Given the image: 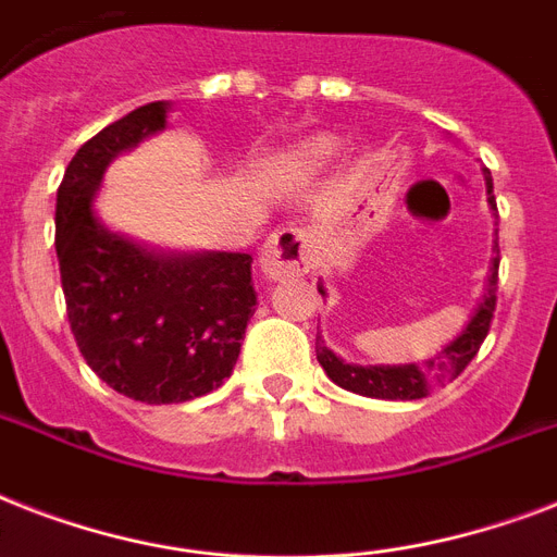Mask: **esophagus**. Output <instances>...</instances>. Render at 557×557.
Returning <instances> with one entry per match:
<instances>
[{
	"instance_id": "obj_1",
	"label": "esophagus",
	"mask_w": 557,
	"mask_h": 557,
	"mask_svg": "<svg viewBox=\"0 0 557 557\" xmlns=\"http://www.w3.org/2000/svg\"><path fill=\"white\" fill-rule=\"evenodd\" d=\"M318 231L314 227H283L265 239L260 251V271L265 280L304 277L314 269L318 257Z\"/></svg>"
}]
</instances>
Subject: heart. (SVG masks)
Masks as SVG:
<instances>
[{
    "label": "heart",
    "instance_id": "obj_1",
    "mask_svg": "<svg viewBox=\"0 0 557 557\" xmlns=\"http://www.w3.org/2000/svg\"><path fill=\"white\" fill-rule=\"evenodd\" d=\"M341 152V141L335 135H326V133H318V135H309L304 141L297 144L295 150H292V168L295 170H318L323 168L326 161H332L335 156Z\"/></svg>",
    "mask_w": 557,
    "mask_h": 557
}]
</instances>
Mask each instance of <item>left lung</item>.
I'll list each match as a JSON object with an SVG mask.
<instances>
[{"label":"left lung","mask_w":557,"mask_h":557,"mask_svg":"<svg viewBox=\"0 0 557 557\" xmlns=\"http://www.w3.org/2000/svg\"><path fill=\"white\" fill-rule=\"evenodd\" d=\"M485 178V196H488V208L494 210L497 216V201H494V185L492 173L483 170ZM494 257L492 265H488V280H485V292L476 304L471 321L466 323V330L459 332L457 338L450 341L448 347H442V352L424 364H347L344 358L335 356L323 338L318 335L314 341V352H318V361L326 370L338 387L349 389V393H358V396L370 398H389V401H413V398H422L431 393V387L436 384H445V381L457 379L459 372L466 370L468 361L480 352V344L488 335V326H492L494 306H497V269H500V248L494 243ZM321 295H326L323 283L318 286Z\"/></svg>","instance_id":"left-lung-1"}]
</instances>
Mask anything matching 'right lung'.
<instances>
[{
  "label": "right lung",
  "mask_w": 557,
  "mask_h": 557,
  "mask_svg": "<svg viewBox=\"0 0 557 557\" xmlns=\"http://www.w3.org/2000/svg\"><path fill=\"white\" fill-rule=\"evenodd\" d=\"M168 100L135 109L74 152L57 190L65 312L100 381L147 405H178L234 372L257 292L251 253L161 251L95 213L103 173L168 126Z\"/></svg>",
  "instance_id": "right-lung-1"
}]
</instances>
